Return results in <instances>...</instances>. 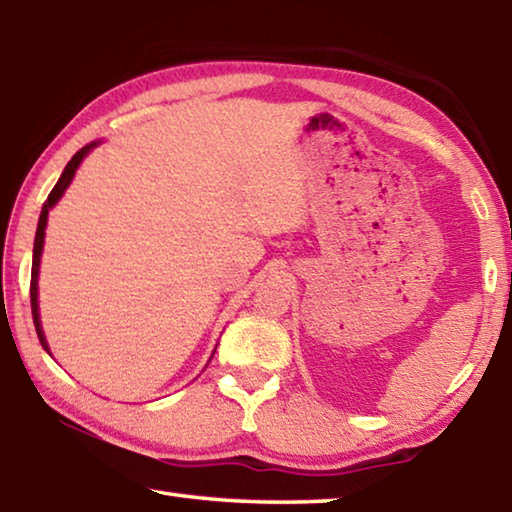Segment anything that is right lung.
<instances>
[{
    "label": "right lung",
    "mask_w": 512,
    "mask_h": 512,
    "mask_svg": "<svg viewBox=\"0 0 512 512\" xmlns=\"http://www.w3.org/2000/svg\"><path fill=\"white\" fill-rule=\"evenodd\" d=\"M99 142H92L88 146H83L81 151L74 153V158L67 162V167L63 169V173H60L58 183L56 187L51 189V194L47 196L45 205H42V212H40V219H38V230H36V241H33V264H31V311H33V325H36V332H38V339L42 343V348H45L49 352V345H47V339H45V332H42V323H40V309H38V273H40V257H42V246H45V228H47V216H49V210L54 207L60 196L65 194V189L69 187V183H72L74 173L76 169H79V164L83 162L85 155H88L94 146H97ZM51 354V352H49Z\"/></svg>",
    "instance_id": "add662e5"
}]
</instances>
